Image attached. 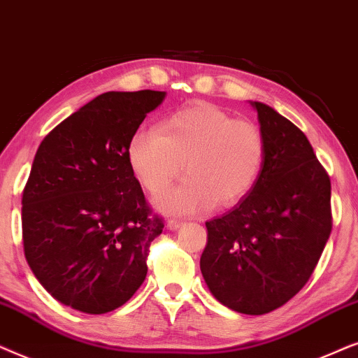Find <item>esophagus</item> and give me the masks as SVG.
Segmentation results:
<instances>
[{"label":"esophagus","instance_id":"esophagus-1","mask_svg":"<svg viewBox=\"0 0 358 358\" xmlns=\"http://www.w3.org/2000/svg\"><path fill=\"white\" fill-rule=\"evenodd\" d=\"M183 226V221H180V219H169V222H166V227L170 229V231H176V229H180Z\"/></svg>","mask_w":358,"mask_h":358}]
</instances>
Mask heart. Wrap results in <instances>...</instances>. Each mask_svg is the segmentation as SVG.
<instances>
[{
    "label": "heart",
    "mask_w": 358,
    "mask_h": 358,
    "mask_svg": "<svg viewBox=\"0 0 358 358\" xmlns=\"http://www.w3.org/2000/svg\"><path fill=\"white\" fill-rule=\"evenodd\" d=\"M265 154L264 134L254 122L208 103L180 109L159 129L137 131L127 145L132 171L155 196L185 166L188 176L164 199V206L178 214L241 201L255 187Z\"/></svg>",
    "instance_id": "heart-1"
}]
</instances>
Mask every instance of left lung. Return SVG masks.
Masks as SVG:
<instances>
[{
  "instance_id": "obj_1",
  "label": "left lung",
  "mask_w": 358,
  "mask_h": 358,
  "mask_svg": "<svg viewBox=\"0 0 358 358\" xmlns=\"http://www.w3.org/2000/svg\"><path fill=\"white\" fill-rule=\"evenodd\" d=\"M265 164L237 206L206 222L199 266L213 296L260 316L288 303L316 268L331 236V180L308 137L264 103L250 101Z\"/></svg>"
}]
</instances>
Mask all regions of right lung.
<instances>
[{"mask_svg":"<svg viewBox=\"0 0 358 358\" xmlns=\"http://www.w3.org/2000/svg\"><path fill=\"white\" fill-rule=\"evenodd\" d=\"M165 92H108L41 142L22 192L24 255L65 306L104 314L129 301L147 275L164 221L147 206L127 145Z\"/></svg>","mask_w":358,"mask_h":358,"instance_id":"right-lung-1","label":"right lung"}]
</instances>
